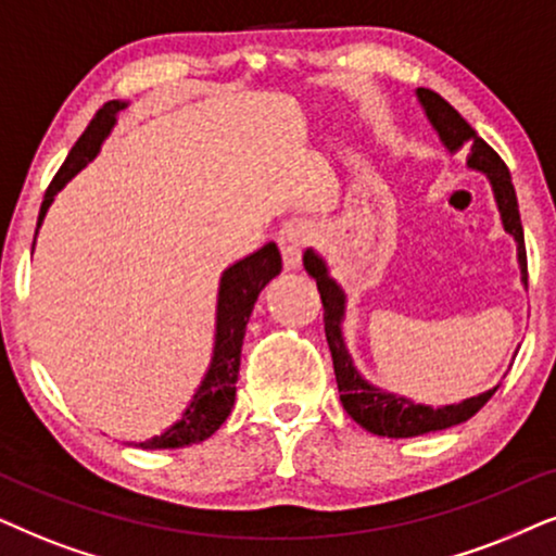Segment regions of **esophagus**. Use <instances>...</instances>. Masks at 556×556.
I'll list each match as a JSON object with an SVG mask.
<instances>
[{"label": "esophagus", "mask_w": 556, "mask_h": 556, "mask_svg": "<svg viewBox=\"0 0 556 556\" xmlns=\"http://www.w3.org/2000/svg\"><path fill=\"white\" fill-rule=\"evenodd\" d=\"M313 239H315L313 224H307V220H300V218L287 220L282 231H279V249H282L287 269H298L302 262V254H305V249L313 243Z\"/></svg>", "instance_id": "1"}]
</instances>
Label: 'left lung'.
Returning <instances> with one entry per match:
<instances>
[{"label":"left lung","instance_id":"8db88e82","mask_svg":"<svg viewBox=\"0 0 556 556\" xmlns=\"http://www.w3.org/2000/svg\"><path fill=\"white\" fill-rule=\"evenodd\" d=\"M417 99L421 101V106H425L427 118L432 122V127L438 129L442 144H445L450 152L468 150V165L472 169L485 173L488 180H491L495 203H498V211H501L503 228H506V231L516 239L521 279L523 285H527L529 271H527V247H523V226L519 216V201H516V190H514V182H510L506 162L498 157V152H495L491 144H485L483 139L476 135V129H472L470 124L457 114V109L450 106L440 93L429 91V88H417ZM302 262H305V269L309 277L317 282V292H320V300H323L325 338H328L332 368H336L340 402H343V409L351 414L353 421H358V425L368 429V432L379 434V438H394V440L417 438V434H427V432H440V429L468 421L472 414L483 409L488 399L495 394V389L498 387L485 391V394L465 399L460 404H450V406H440V409H432V406L414 404L409 399L387 394V391L371 387L364 376L355 371L351 355L345 351L343 330H340V323H343V315H345L343 290L336 285V279H330L328 266H325L323 258L317 256L313 249L305 251Z\"/></svg>","mask_w":556,"mask_h":556}]
</instances>
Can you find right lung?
Wrapping results in <instances>:
<instances>
[{"label": "right lung", "instance_id": "right-lung-1", "mask_svg": "<svg viewBox=\"0 0 556 556\" xmlns=\"http://www.w3.org/2000/svg\"><path fill=\"white\" fill-rule=\"evenodd\" d=\"M127 103L109 101L96 111L84 135L78 137L76 147H73L68 160L58 169L53 182L48 185L46 198H42L40 216H37V228H40L42 218L53 203L55 192L65 188V182L73 175L80 173L88 162H91L101 150V142L109 137L111 127L116 124V114ZM37 236V231H35ZM282 271V256H279L277 243H264L254 254L243 256L241 262L228 266L220 274L218 285V305H216V340H213V355L208 371H205L201 387L195 389L190 404L185 406L182 417L175 421L167 432L160 438H152L147 442H139L142 450H175L188 447L195 442L208 440L216 429L224 425L228 414H231L233 399H236V381H239V366H241V345L243 336H247V323L258 292L269 285V279Z\"/></svg>", "mask_w": 556, "mask_h": 556}]
</instances>
